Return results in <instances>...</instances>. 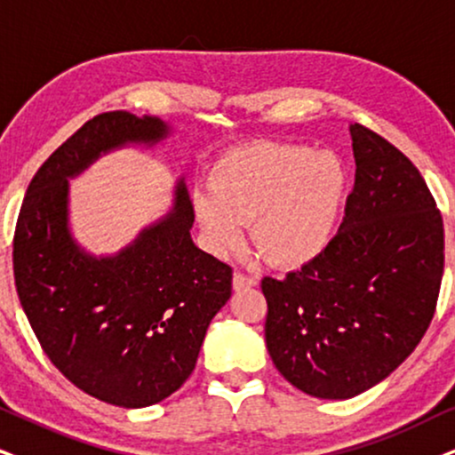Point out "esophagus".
I'll return each instance as SVG.
<instances>
[{
  "mask_svg": "<svg viewBox=\"0 0 455 455\" xmlns=\"http://www.w3.org/2000/svg\"><path fill=\"white\" fill-rule=\"evenodd\" d=\"M258 283L256 277H251V275H245V273H235L233 275V290L235 291H241V290H247V287H254Z\"/></svg>",
  "mask_w": 455,
  "mask_h": 455,
  "instance_id": "34e87169",
  "label": "esophagus"
}]
</instances>
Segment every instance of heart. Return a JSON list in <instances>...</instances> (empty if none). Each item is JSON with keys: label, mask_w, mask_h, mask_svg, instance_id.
I'll return each instance as SVG.
<instances>
[{"label": "heart", "mask_w": 455, "mask_h": 455, "mask_svg": "<svg viewBox=\"0 0 455 455\" xmlns=\"http://www.w3.org/2000/svg\"><path fill=\"white\" fill-rule=\"evenodd\" d=\"M347 170L330 151L290 142L233 148L210 172V188L193 193V212L216 251L251 241L264 260L298 268L330 245L347 197Z\"/></svg>", "instance_id": "b5f03b06"}]
</instances>
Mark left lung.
<instances>
[{"label": "left lung", "mask_w": 455, "mask_h": 455, "mask_svg": "<svg viewBox=\"0 0 455 455\" xmlns=\"http://www.w3.org/2000/svg\"><path fill=\"white\" fill-rule=\"evenodd\" d=\"M355 187L340 231L283 279L264 277V338L287 382L319 399L376 387L433 321L445 264L443 218L416 165L350 125Z\"/></svg>", "instance_id": "left-lung-1"}]
</instances>
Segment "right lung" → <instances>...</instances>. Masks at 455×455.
Returning <instances> with one entry per match:
<instances>
[{
    "instance_id": "obj_1",
    "label": "right lung",
    "mask_w": 455,
    "mask_h": 455,
    "mask_svg": "<svg viewBox=\"0 0 455 455\" xmlns=\"http://www.w3.org/2000/svg\"><path fill=\"white\" fill-rule=\"evenodd\" d=\"M168 125L125 111L100 113L33 176L14 231V281L44 353L62 376L117 407L176 393L197 363L233 268L191 239L193 204L178 182L172 214L113 258H92L67 227V178L125 142H157Z\"/></svg>"
}]
</instances>
